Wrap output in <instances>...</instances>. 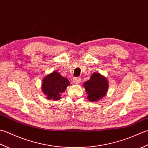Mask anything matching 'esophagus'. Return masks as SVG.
I'll use <instances>...</instances> for the list:
<instances>
[{
	"label": "esophagus",
	"mask_w": 148,
	"mask_h": 148,
	"mask_svg": "<svg viewBox=\"0 0 148 148\" xmlns=\"http://www.w3.org/2000/svg\"><path fill=\"white\" fill-rule=\"evenodd\" d=\"M73 82H74L75 84H80V82H81L80 78V77H75V78H73Z\"/></svg>",
	"instance_id": "34e87169"
}]
</instances>
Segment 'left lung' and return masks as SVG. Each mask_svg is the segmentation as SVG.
<instances>
[{
	"instance_id": "obj_1",
	"label": "left lung",
	"mask_w": 148,
	"mask_h": 148,
	"mask_svg": "<svg viewBox=\"0 0 148 148\" xmlns=\"http://www.w3.org/2000/svg\"><path fill=\"white\" fill-rule=\"evenodd\" d=\"M83 87L87 94V99L91 102H97L107 95L108 82L105 76L95 72L84 84Z\"/></svg>"
}]
</instances>
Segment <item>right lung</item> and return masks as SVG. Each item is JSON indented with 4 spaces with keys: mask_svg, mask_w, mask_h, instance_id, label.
Segmentation results:
<instances>
[{
    "mask_svg": "<svg viewBox=\"0 0 148 148\" xmlns=\"http://www.w3.org/2000/svg\"><path fill=\"white\" fill-rule=\"evenodd\" d=\"M70 85L67 78L62 77L59 72L53 71L43 78L41 89L47 99L57 101L61 99L62 93Z\"/></svg>",
    "mask_w": 148,
    "mask_h": 148,
    "instance_id": "add662e5",
    "label": "right lung"
}]
</instances>
